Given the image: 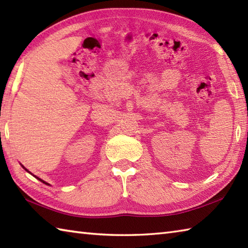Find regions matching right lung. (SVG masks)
<instances>
[{
	"label": "right lung",
	"mask_w": 248,
	"mask_h": 248,
	"mask_svg": "<svg viewBox=\"0 0 248 248\" xmlns=\"http://www.w3.org/2000/svg\"><path fill=\"white\" fill-rule=\"evenodd\" d=\"M23 168H24V167H23ZM25 170H26V168H25ZM28 171H29V170H28ZM37 179H39V178H37ZM39 180H40L41 182H44V183H46V182H45L44 180H41V179H39Z\"/></svg>",
	"instance_id": "1"
}]
</instances>
